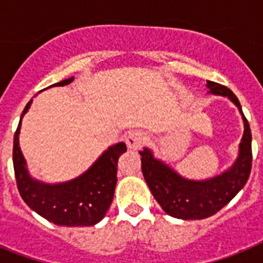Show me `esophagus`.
<instances>
[{"label":"esophagus","instance_id":"obj_1","mask_svg":"<svg viewBox=\"0 0 263 263\" xmlns=\"http://www.w3.org/2000/svg\"><path fill=\"white\" fill-rule=\"evenodd\" d=\"M125 142H127L128 148H131V150H139L144 144V142H146V135L142 131H132L127 135Z\"/></svg>","mask_w":263,"mask_h":263}]
</instances>
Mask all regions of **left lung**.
<instances>
[{"mask_svg": "<svg viewBox=\"0 0 263 263\" xmlns=\"http://www.w3.org/2000/svg\"><path fill=\"white\" fill-rule=\"evenodd\" d=\"M208 87L212 94L228 97L243 116L245 134L239 146V157L232 168L210 180L194 181L184 179L168 165L156 160L148 148L139 152L142 172L153 196L165 213L181 220H202L220 212L245 187L251 172V129L239 99L232 90L216 82L208 80Z\"/></svg>", "mask_w": 263, "mask_h": 263, "instance_id": "8db88e82", "label": "left lung"}]
</instances>
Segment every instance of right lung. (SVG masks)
<instances>
[{
    "label": "right lung",
    "instance_id": "1",
    "mask_svg": "<svg viewBox=\"0 0 263 263\" xmlns=\"http://www.w3.org/2000/svg\"><path fill=\"white\" fill-rule=\"evenodd\" d=\"M73 78L53 86L69 84ZM31 102L27 103L22 117ZM20 124L13 138V168L17 190L23 200L39 216L61 227H91L102 220L110 208L117 183V161L127 152L125 143L111 146L95 161L87 172L78 179L61 184H43L32 180L27 172L26 161L18 147Z\"/></svg>",
    "mask_w": 263,
    "mask_h": 263
}]
</instances>
